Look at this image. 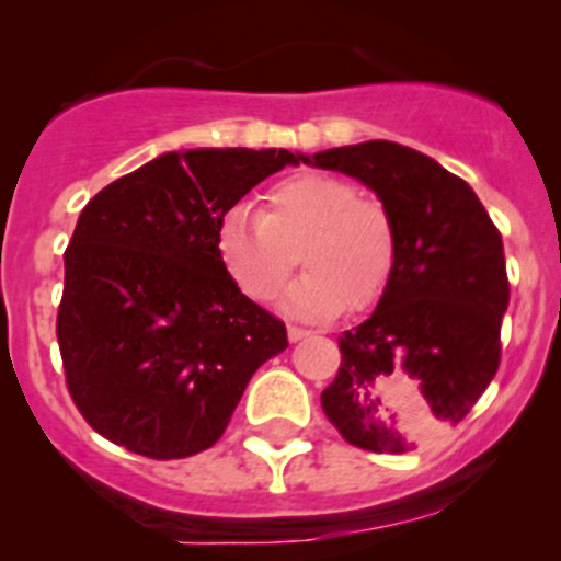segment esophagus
Instances as JSON below:
<instances>
[{
  "instance_id": "esophagus-1",
  "label": "esophagus",
  "mask_w": 561,
  "mask_h": 561,
  "mask_svg": "<svg viewBox=\"0 0 561 561\" xmlns=\"http://www.w3.org/2000/svg\"><path fill=\"white\" fill-rule=\"evenodd\" d=\"M287 337H289V343H300V340L311 337V332L302 330V327H287Z\"/></svg>"
}]
</instances>
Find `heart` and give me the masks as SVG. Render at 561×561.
<instances>
[{
    "mask_svg": "<svg viewBox=\"0 0 561 561\" xmlns=\"http://www.w3.org/2000/svg\"><path fill=\"white\" fill-rule=\"evenodd\" d=\"M266 210L234 203L216 227L221 266L248 298L268 302L298 263L308 272L282 298L298 319H332L351 302L379 300L396 268V227L377 199L327 173H300L274 184Z\"/></svg>",
    "mask_w": 561,
    "mask_h": 561,
    "instance_id": "obj_1",
    "label": "heart"
}]
</instances>
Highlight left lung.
Masks as SVG:
<instances>
[{
	"label": "left lung",
	"mask_w": 561,
	"mask_h": 561,
	"mask_svg": "<svg viewBox=\"0 0 561 561\" xmlns=\"http://www.w3.org/2000/svg\"><path fill=\"white\" fill-rule=\"evenodd\" d=\"M375 192L396 227V268L377 308L340 337L327 420L351 446L405 454L465 420L501 362L504 242L465 179L398 141L302 158Z\"/></svg>",
	"instance_id": "1"
}]
</instances>
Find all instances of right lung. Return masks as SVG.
Instances as JSON below:
<instances>
[{
	"label": "right lung",
	"instance_id": "right-lung-1",
	"mask_svg": "<svg viewBox=\"0 0 561 561\" xmlns=\"http://www.w3.org/2000/svg\"><path fill=\"white\" fill-rule=\"evenodd\" d=\"M302 158L276 147L163 152L81 210L57 343L83 420L115 446L150 459L210 448L250 377L287 347L285 324L221 266L216 227Z\"/></svg>",
	"mask_w": 561,
	"mask_h": 561
}]
</instances>
